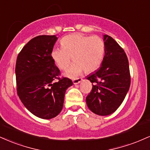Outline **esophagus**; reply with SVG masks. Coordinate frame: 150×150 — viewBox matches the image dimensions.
I'll return each instance as SVG.
<instances>
[{
  "instance_id": "obj_1",
  "label": "esophagus",
  "mask_w": 150,
  "mask_h": 150,
  "mask_svg": "<svg viewBox=\"0 0 150 150\" xmlns=\"http://www.w3.org/2000/svg\"><path fill=\"white\" fill-rule=\"evenodd\" d=\"M82 79L81 78V77H77V78L73 79V84H75V85H77V84L80 83L81 81H82Z\"/></svg>"
}]
</instances>
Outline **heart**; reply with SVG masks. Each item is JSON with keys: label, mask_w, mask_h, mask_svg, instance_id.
Instances as JSON below:
<instances>
[{"label": "heart", "mask_w": 150, "mask_h": 150, "mask_svg": "<svg viewBox=\"0 0 150 150\" xmlns=\"http://www.w3.org/2000/svg\"><path fill=\"white\" fill-rule=\"evenodd\" d=\"M62 49H55L51 56L58 68L65 70L70 66L71 58L75 63L65 75L75 77L82 71L92 73L99 68L103 61L105 44L98 35L92 37L80 34L65 36L61 40Z\"/></svg>", "instance_id": "heart-1"}]
</instances>
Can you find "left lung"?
I'll return each instance as SVG.
<instances>
[{
    "mask_svg": "<svg viewBox=\"0 0 150 150\" xmlns=\"http://www.w3.org/2000/svg\"><path fill=\"white\" fill-rule=\"evenodd\" d=\"M105 55L101 66L87 77L92 89L86 97L93 113L107 116L116 111L130 85L128 60L124 50L110 36L104 35Z\"/></svg>",
    "mask_w": 150,
    "mask_h": 150,
    "instance_id": "8db88e82",
    "label": "left lung"
}]
</instances>
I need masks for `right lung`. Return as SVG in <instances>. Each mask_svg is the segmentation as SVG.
<instances>
[{"label": "right lung", "mask_w": 150, "mask_h": 150, "mask_svg": "<svg viewBox=\"0 0 150 150\" xmlns=\"http://www.w3.org/2000/svg\"><path fill=\"white\" fill-rule=\"evenodd\" d=\"M57 39L56 35L32 39L19 53L15 65L18 95L31 113L43 119L61 112L65 90L73 84L68 77H60L51 56Z\"/></svg>", "instance_id": "add662e5"}]
</instances>
